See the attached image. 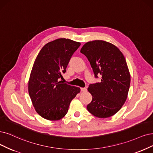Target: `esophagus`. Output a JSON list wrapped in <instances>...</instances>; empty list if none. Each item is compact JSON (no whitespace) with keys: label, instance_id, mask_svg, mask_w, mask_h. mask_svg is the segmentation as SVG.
<instances>
[{"label":"esophagus","instance_id":"obj_1","mask_svg":"<svg viewBox=\"0 0 153 153\" xmlns=\"http://www.w3.org/2000/svg\"><path fill=\"white\" fill-rule=\"evenodd\" d=\"M81 91L82 92H86L87 91V89L86 88H81Z\"/></svg>","mask_w":153,"mask_h":153}]
</instances>
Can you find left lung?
Returning <instances> with one entry per match:
<instances>
[{
  "instance_id": "8db88e82",
  "label": "left lung",
  "mask_w": 153,
  "mask_h": 153,
  "mask_svg": "<svg viewBox=\"0 0 153 153\" xmlns=\"http://www.w3.org/2000/svg\"><path fill=\"white\" fill-rule=\"evenodd\" d=\"M81 53L88 58L94 76L101 75L100 82L88 88L91 102L87 106L89 113L98 118L115 115L125 103L131 83V75L123 53L114 45L103 40L89 42Z\"/></svg>"
}]
</instances>
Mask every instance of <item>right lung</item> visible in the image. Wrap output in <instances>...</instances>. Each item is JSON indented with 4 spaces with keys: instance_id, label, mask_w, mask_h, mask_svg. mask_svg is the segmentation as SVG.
<instances>
[{
    "instance_id": "right-lung-1",
    "label": "right lung",
    "mask_w": 153,
    "mask_h": 153,
    "mask_svg": "<svg viewBox=\"0 0 153 153\" xmlns=\"http://www.w3.org/2000/svg\"><path fill=\"white\" fill-rule=\"evenodd\" d=\"M80 45L69 39H56L45 45L34 62L28 92L36 111L45 119L63 118L71 101L80 93L79 88L60 81L72 55Z\"/></svg>"
}]
</instances>
